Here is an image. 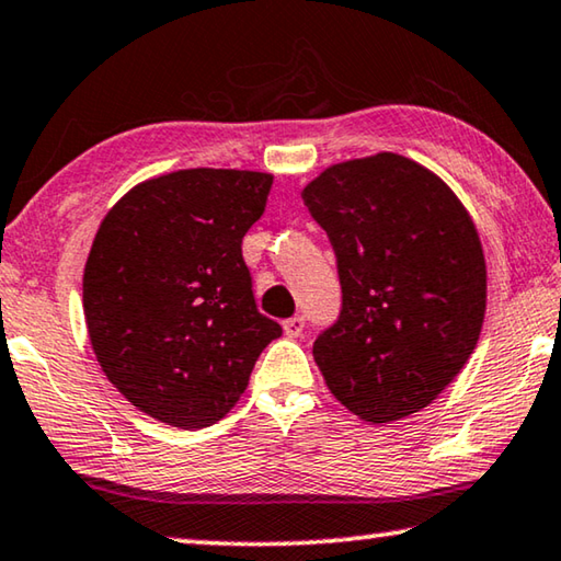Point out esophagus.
<instances>
[{
    "mask_svg": "<svg viewBox=\"0 0 561 561\" xmlns=\"http://www.w3.org/2000/svg\"><path fill=\"white\" fill-rule=\"evenodd\" d=\"M282 327H284V334L291 336V340H297V336H299L301 332H305V319H301V317L284 319Z\"/></svg>",
    "mask_w": 561,
    "mask_h": 561,
    "instance_id": "34e87169",
    "label": "esophagus"
}]
</instances>
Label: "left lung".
<instances>
[{
	"label": "left lung",
	"instance_id": "8db88e82",
	"mask_svg": "<svg viewBox=\"0 0 561 561\" xmlns=\"http://www.w3.org/2000/svg\"><path fill=\"white\" fill-rule=\"evenodd\" d=\"M301 199L334 247L344 297L340 322L314 342L327 389L371 424L422 412L484 324L486 262L467 207L394 152L327 167Z\"/></svg>",
	"mask_w": 561,
	"mask_h": 561
}]
</instances>
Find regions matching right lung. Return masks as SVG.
Instances as JSON below:
<instances>
[{
	"label": "right lung",
	"mask_w": 561,
	"mask_h": 561,
	"mask_svg": "<svg viewBox=\"0 0 561 561\" xmlns=\"http://www.w3.org/2000/svg\"><path fill=\"white\" fill-rule=\"evenodd\" d=\"M272 182L180 169L131 186L104 215L84 264V322L104 377L139 412L180 430L225 420L282 334L256 312L242 260Z\"/></svg>",
	"instance_id": "obj_1"
}]
</instances>
